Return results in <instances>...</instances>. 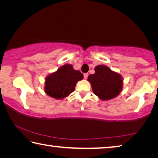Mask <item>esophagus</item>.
Instances as JSON below:
<instances>
[{
  "instance_id": "1",
  "label": "esophagus",
  "mask_w": 158,
  "mask_h": 158,
  "mask_svg": "<svg viewBox=\"0 0 158 158\" xmlns=\"http://www.w3.org/2000/svg\"><path fill=\"white\" fill-rule=\"evenodd\" d=\"M88 76H89V74H88V73L84 74V77L85 79H86L88 78Z\"/></svg>"
}]
</instances>
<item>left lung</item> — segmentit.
Returning <instances> with one entry per match:
<instances>
[{
    "instance_id": "1",
    "label": "left lung",
    "mask_w": 158,
    "mask_h": 158,
    "mask_svg": "<svg viewBox=\"0 0 158 158\" xmlns=\"http://www.w3.org/2000/svg\"><path fill=\"white\" fill-rule=\"evenodd\" d=\"M95 72L88 77L95 95L101 100H111L119 95L123 85L121 74L104 65L96 66Z\"/></svg>"
}]
</instances>
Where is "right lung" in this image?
<instances>
[{"label":"right lung","mask_w":158,"mask_h":158,"mask_svg":"<svg viewBox=\"0 0 158 158\" xmlns=\"http://www.w3.org/2000/svg\"><path fill=\"white\" fill-rule=\"evenodd\" d=\"M83 78L81 72L74 70L70 64H66L46 77L44 92L53 98L62 100L74 91L77 81Z\"/></svg>","instance_id":"obj_1"}]
</instances>
